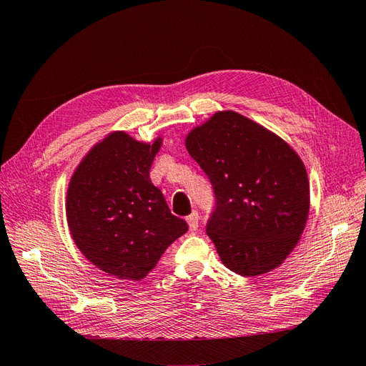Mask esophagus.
<instances>
[{
	"label": "esophagus",
	"mask_w": 366,
	"mask_h": 366,
	"mask_svg": "<svg viewBox=\"0 0 366 366\" xmlns=\"http://www.w3.org/2000/svg\"><path fill=\"white\" fill-rule=\"evenodd\" d=\"M186 221H187V226H189V230L195 232L198 229V224H200V215H198L197 210H194V212L186 218Z\"/></svg>",
	"instance_id": "34e87169"
}]
</instances>
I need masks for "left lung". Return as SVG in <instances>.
Listing matches in <instances>:
<instances>
[{
    "instance_id": "1",
    "label": "left lung",
    "mask_w": 366,
    "mask_h": 366,
    "mask_svg": "<svg viewBox=\"0 0 366 366\" xmlns=\"http://www.w3.org/2000/svg\"><path fill=\"white\" fill-rule=\"evenodd\" d=\"M212 183L206 232L227 269L258 276L278 267L301 238L310 210L305 166L290 145L244 116L218 112L186 137Z\"/></svg>"
}]
</instances>
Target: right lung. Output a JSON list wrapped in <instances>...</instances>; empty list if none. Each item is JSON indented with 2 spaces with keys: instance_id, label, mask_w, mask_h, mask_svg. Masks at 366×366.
<instances>
[{
  "instance_id": "1",
  "label": "right lung",
  "mask_w": 366,
  "mask_h": 366,
  "mask_svg": "<svg viewBox=\"0 0 366 366\" xmlns=\"http://www.w3.org/2000/svg\"><path fill=\"white\" fill-rule=\"evenodd\" d=\"M162 139L151 145L116 131L92 148L67 191V223L84 257L119 280L140 281L187 232L149 179Z\"/></svg>"
}]
</instances>
